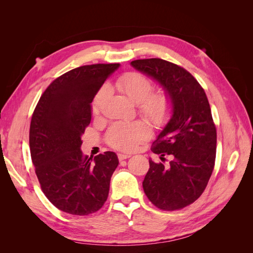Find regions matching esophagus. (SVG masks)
<instances>
[{
  "label": "esophagus",
  "instance_id": "34e87169",
  "mask_svg": "<svg viewBox=\"0 0 253 253\" xmlns=\"http://www.w3.org/2000/svg\"><path fill=\"white\" fill-rule=\"evenodd\" d=\"M129 157H131V155H129V154H122V153H119V154H118V159L119 160H125V159H127Z\"/></svg>",
  "mask_w": 253,
  "mask_h": 253
}]
</instances>
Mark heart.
<instances>
[{
    "instance_id": "1",
    "label": "heart",
    "mask_w": 253,
    "mask_h": 253,
    "mask_svg": "<svg viewBox=\"0 0 253 253\" xmlns=\"http://www.w3.org/2000/svg\"><path fill=\"white\" fill-rule=\"evenodd\" d=\"M114 87L138 103V112L155 127L165 126L173 114V101L169 91L154 89V83L137 72H126L115 79ZM108 89H99L91 100V112L98 115L101 112ZM151 136V127L147 122L137 120L132 122H115L108 134L106 140L112 148L120 151H133Z\"/></svg>"
}]
</instances>
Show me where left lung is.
<instances>
[{"mask_svg":"<svg viewBox=\"0 0 253 253\" xmlns=\"http://www.w3.org/2000/svg\"><path fill=\"white\" fill-rule=\"evenodd\" d=\"M131 64L156 79L172 97L173 115L152 144L162 162L150 159L142 187L160 210L175 211L193 204L205 191L216 156V127L204 88L185 68L159 58L134 60Z\"/></svg>","mask_w":253,"mask_h":253,"instance_id":"1","label":"left lung"}]
</instances>
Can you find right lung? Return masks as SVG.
Returning <instances> with one entry per match:
<instances>
[{"label": "right lung", "instance_id": "1", "mask_svg": "<svg viewBox=\"0 0 253 253\" xmlns=\"http://www.w3.org/2000/svg\"><path fill=\"white\" fill-rule=\"evenodd\" d=\"M118 63L83 65L53 80L41 95L29 128L30 156L41 189L59 210L95 213L108 200L119 162L114 152L94 160L80 150L90 124V103Z\"/></svg>", "mask_w": 253, "mask_h": 253}]
</instances>
